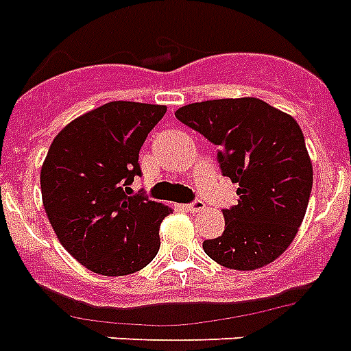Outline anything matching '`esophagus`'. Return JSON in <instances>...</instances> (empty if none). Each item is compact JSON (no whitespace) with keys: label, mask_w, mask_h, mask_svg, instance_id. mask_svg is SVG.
Segmentation results:
<instances>
[{"label":"esophagus","mask_w":351,"mask_h":351,"mask_svg":"<svg viewBox=\"0 0 351 351\" xmlns=\"http://www.w3.org/2000/svg\"><path fill=\"white\" fill-rule=\"evenodd\" d=\"M204 208H206V206H204L203 201H193V203L186 204V210H189V212H201V210Z\"/></svg>","instance_id":"obj_1"}]
</instances>
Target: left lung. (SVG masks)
Segmentation results:
<instances>
[{"mask_svg": "<svg viewBox=\"0 0 351 351\" xmlns=\"http://www.w3.org/2000/svg\"><path fill=\"white\" fill-rule=\"evenodd\" d=\"M176 117L219 145L223 176L239 184V203L223 210L224 232L204 241V254L230 270L270 265L291 245L312 192L299 123L257 97L192 103Z\"/></svg>", "mask_w": 351, "mask_h": 351, "instance_id": "8db88e82", "label": "left lung"}]
</instances>
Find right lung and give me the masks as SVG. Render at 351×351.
<instances>
[{"mask_svg": "<svg viewBox=\"0 0 351 351\" xmlns=\"http://www.w3.org/2000/svg\"><path fill=\"white\" fill-rule=\"evenodd\" d=\"M165 105L112 101L75 117L54 137L41 167V197L63 248L94 274L128 276L158 255L172 208L130 195L139 150Z\"/></svg>", "mask_w": 351, "mask_h": 351, "instance_id": "add662e5", "label": "right lung"}]
</instances>
